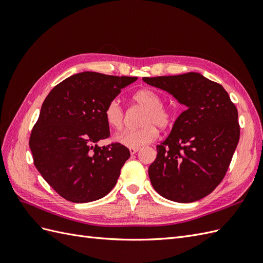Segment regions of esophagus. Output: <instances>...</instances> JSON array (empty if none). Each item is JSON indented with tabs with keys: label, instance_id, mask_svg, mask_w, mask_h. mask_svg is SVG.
Masks as SVG:
<instances>
[{
	"label": "esophagus",
	"instance_id": "34e87169",
	"mask_svg": "<svg viewBox=\"0 0 263 263\" xmlns=\"http://www.w3.org/2000/svg\"><path fill=\"white\" fill-rule=\"evenodd\" d=\"M129 151H130V155H135V154L138 153L139 148H129Z\"/></svg>",
	"mask_w": 263,
	"mask_h": 263
}]
</instances>
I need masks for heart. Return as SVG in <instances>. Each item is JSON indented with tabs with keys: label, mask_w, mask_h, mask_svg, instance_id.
Segmentation results:
<instances>
[{
	"label": "heart",
	"mask_w": 263,
	"mask_h": 263,
	"mask_svg": "<svg viewBox=\"0 0 263 263\" xmlns=\"http://www.w3.org/2000/svg\"><path fill=\"white\" fill-rule=\"evenodd\" d=\"M132 101L139 107L144 108L138 124V129L125 130L118 134L115 140L123 146L129 148H140L154 141L158 136V128L168 129L174 121L172 109L162 104V97L157 91L142 87L133 94ZM104 118L109 127L121 130L125 122V112L117 100L107 103L104 109Z\"/></svg>",
	"instance_id": "obj_1"
}]
</instances>
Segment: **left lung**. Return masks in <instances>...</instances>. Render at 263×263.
Instances as JSON below:
<instances>
[{
    "mask_svg": "<svg viewBox=\"0 0 263 263\" xmlns=\"http://www.w3.org/2000/svg\"><path fill=\"white\" fill-rule=\"evenodd\" d=\"M142 80L186 106L157 146L148 170L151 184L173 202L201 200L218 186L232 161L240 136L237 108L224 87L200 73Z\"/></svg>",
    "mask_w": 263,
    "mask_h": 263,
    "instance_id": "left-lung-1",
    "label": "left lung"
}]
</instances>
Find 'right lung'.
Returning <instances> with one entry per match:
<instances>
[{
	"label": "right lung",
	"instance_id": "1",
	"mask_svg": "<svg viewBox=\"0 0 263 263\" xmlns=\"http://www.w3.org/2000/svg\"><path fill=\"white\" fill-rule=\"evenodd\" d=\"M136 77L77 73L55 85L45 99L29 137L34 164L67 201L87 203L110 192L129 158L128 148L109 137L104 109Z\"/></svg>",
	"mask_w": 263,
	"mask_h": 263
}]
</instances>
